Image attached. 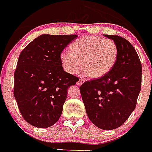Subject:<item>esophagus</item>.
<instances>
[{
  "label": "esophagus",
  "mask_w": 152,
  "mask_h": 152,
  "mask_svg": "<svg viewBox=\"0 0 152 152\" xmlns=\"http://www.w3.org/2000/svg\"><path fill=\"white\" fill-rule=\"evenodd\" d=\"M83 83H84V80H82V79H80V80H79L78 81H77L76 84H77L78 86H81V85H82V84Z\"/></svg>",
  "instance_id": "34e87169"
}]
</instances>
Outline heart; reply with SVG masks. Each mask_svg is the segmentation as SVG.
<instances>
[{"instance_id":"obj_1","label":"heart","mask_w":152,"mask_h":152,"mask_svg":"<svg viewBox=\"0 0 152 152\" xmlns=\"http://www.w3.org/2000/svg\"><path fill=\"white\" fill-rule=\"evenodd\" d=\"M69 52L60 55L62 68L69 74H75L80 66L81 74L91 79L107 75L115 66L118 56L117 45L111 39L97 35H86L69 45Z\"/></svg>"}]
</instances>
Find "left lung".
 <instances>
[{
    "instance_id": "1",
    "label": "left lung",
    "mask_w": 152,
    "mask_h": 152,
    "mask_svg": "<svg viewBox=\"0 0 152 152\" xmlns=\"http://www.w3.org/2000/svg\"><path fill=\"white\" fill-rule=\"evenodd\" d=\"M113 40L118 56L111 71L80 87L89 119L103 130L121 126L134 111L141 91L142 68L133 45L118 35H104Z\"/></svg>"
}]
</instances>
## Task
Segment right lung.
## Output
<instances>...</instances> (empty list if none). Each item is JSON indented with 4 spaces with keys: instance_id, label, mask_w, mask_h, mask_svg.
Returning <instances> with one entry per match:
<instances>
[{
    "instance_id": "1",
    "label": "right lung",
    "mask_w": 152,
    "mask_h": 152,
    "mask_svg": "<svg viewBox=\"0 0 152 152\" xmlns=\"http://www.w3.org/2000/svg\"><path fill=\"white\" fill-rule=\"evenodd\" d=\"M76 35H43L22 50L15 72L14 95L24 119L46 128L62 114L67 90L79 80L62 68L60 55Z\"/></svg>"
}]
</instances>
